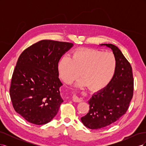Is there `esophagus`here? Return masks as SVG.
<instances>
[{"label":"esophagus","instance_id":"obj_1","mask_svg":"<svg viewBox=\"0 0 146 146\" xmlns=\"http://www.w3.org/2000/svg\"><path fill=\"white\" fill-rule=\"evenodd\" d=\"M72 100L75 102H80L82 101V99L81 98H79L76 94H73Z\"/></svg>","mask_w":146,"mask_h":146}]
</instances>
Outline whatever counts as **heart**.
<instances>
[{
  "label": "heart",
  "instance_id": "b5f03b06",
  "mask_svg": "<svg viewBox=\"0 0 146 146\" xmlns=\"http://www.w3.org/2000/svg\"><path fill=\"white\" fill-rule=\"evenodd\" d=\"M117 61L111 52L92 48H80L75 51L71 58L64 56L58 63L61 78L70 83L80 76L77 86L88 85L91 89L100 90L111 82L116 74Z\"/></svg>",
  "mask_w": 146,
  "mask_h": 146
}]
</instances>
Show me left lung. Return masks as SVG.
I'll return each instance as SVG.
<instances>
[{"instance_id": "left-lung-1", "label": "left lung", "mask_w": 146, "mask_h": 146, "mask_svg": "<svg viewBox=\"0 0 146 146\" xmlns=\"http://www.w3.org/2000/svg\"><path fill=\"white\" fill-rule=\"evenodd\" d=\"M100 46L111 48L116 57L117 67L111 82L92 94L88 101L89 112L81 121L90 129H102L117 121L125 114L133 94V77L130 63L116 46L111 44Z\"/></svg>"}]
</instances>
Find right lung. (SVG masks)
I'll return each instance as SVG.
<instances>
[{"label":"right lung","mask_w":146,"mask_h":146,"mask_svg":"<svg viewBox=\"0 0 146 146\" xmlns=\"http://www.w3.org/2000/svg\"><path fill=\"white\" fill-rule=\"evenodd\" d=\"M72 43L42 40L19 56L11 82L10 95L15 111L36 125L49 122L63 100L58 63Z\"/></svg>","instance_id":"obj_1"}]
</instances>
